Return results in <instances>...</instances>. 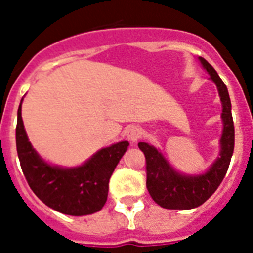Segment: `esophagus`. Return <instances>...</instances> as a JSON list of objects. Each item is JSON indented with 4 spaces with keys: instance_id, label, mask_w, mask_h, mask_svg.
I'll list each match as a JSON object with an SVG mask.
<instances>
[{
    "instance_id": "1",
    "label": "esophagus",
    "mask_w": 253,
    "mask_h": 253,
    "mask_svg": "<svg viewBox=\"0 0 253 253\" xmlns=\"http://www.w3.org/2000/svg\"><path fill=\"white\" fill-rule=\"evenodd\" d=\"M140 137H142V129H140L139 126H137V125H133V126H130V128L126 130V138H128L130 142H137Z\"/></svg>"
}]
</instances>
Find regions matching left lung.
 Here are the masks:
<instances>
[{
	"label": "left lung",
	"mask_w": 253,
	"mask_h": 253,
	"mask_svg": "<svg viewBox=\"0 0 253 253\" xmlns=\"http://www.w3.org/2000/svg\"><path fill=\"white\" fill-rule=\"evenodd\" d=\"M199 60L210 75V80L216 84L222 102L223 131L219 140L220 151L207 172L202 175H185L176 171L156 147L146 142L138 143L139 149L146 156L147 189L149 195L165 209L187 210L204 204L215 193L224 178L233 154L234 125L227 86L204 58L199 57Z\"/></svg>",
	"instance_id": "left-lung-1"
}]
</instances>
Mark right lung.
Segmentation results:
<instances>
[{
	"label": "right lung",
	"mask_w": 253,
	"mask_h": 253,
	"mask_svg": "<svg viewBox=\"0 0 253 253\" xmlns=\"http://www.w3.org/2000/svg\"><path fill=\"white\" fill-rule=\"evenodd\" d=\"M17 110L16 148L22 172L30 189L45 205L67 215H88L102 209L109 193V180L129 143L111 144L96 152L84 165L60 167L50 165L33 148Z\"/></svg>",
	"instance_id": "obj_1"
}]
</instances>
